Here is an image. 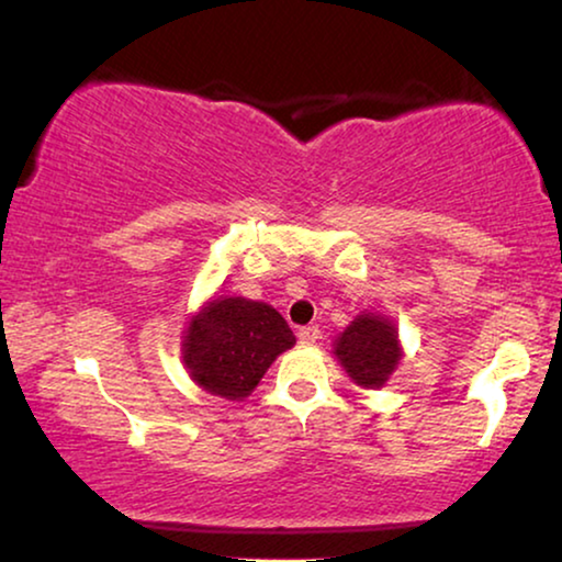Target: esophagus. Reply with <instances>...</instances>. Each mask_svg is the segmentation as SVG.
<instances>
[{
    "label": "esophagus",
    "mask_w": 562,
    "mask_h": 562,
    "mask_svg": "<svg viewBox=\"0 0 562 562\" xmlns=\"http://www.w3.org/2000/svg\"><path fill=\"white\" fill-rule=\"evenodd\" d=\"M299 342H302V345H314V342H317L319 340V327H302V329H299Z\"/></svg>",
    "instance_id": "esophagus-1"
}]
</instances>
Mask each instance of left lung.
<instances>
[{
	"label": "left lung",
	"instance_id": "left-lung-1",
	"mask_svg": "<svg viewBox=\"0 0 562 562\" xmlns=\"http://www.w3.org/2000/svg\"><path fill=\"white\" fill-rule=\"evenodd\" d=\"M335 356L358 386L381 389L402 360L394 322L381 314H358L335 340Z\"/></svg>",
	"mask_w": 562,
	"mask_h": 562
}]
</instances>
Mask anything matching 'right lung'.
I'll use <instances>...</instances> for the list:
<instances>
[{"label":"right lung","mask_w":562,"mask_h":562,"mask_svg":"<svg viewBox=\"0 0 562 562\" xmlns=\"http://www.w3.org/2000/svg\"><path fill=\"white\" fill-rule=\"evenodd\" d=\"M296 337L271 304L243 296H217L189 322L183 363L189 375L214 396L240 402L250 396L276 356Z\"/></svg>","instance_id":"1"}]
</instances>
